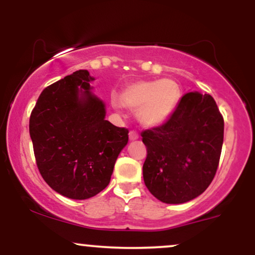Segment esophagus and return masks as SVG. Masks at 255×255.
Returning a JSON list of instances; mask_svg holds the SVG:
<instances>
[{
  "mask_svg": "<svg viewBox=\"0 0 255 255\" xmlns=\"http://www.w3.org/2000/svg\"><path fill=\"white\" fill-rule=\"evenodd\" d=\"M137 139H139V134H137L136 131L130 130L129 131V140H130V141H134V140H137Z\"/></svg>",
  "mask_w": 255,
  "mask_h": 255,
  "instance_id": "obj_1",
  "label": "esophagus"
}]
</instances>
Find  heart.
<instances>
[{"mask_svg": "<svg viewBox=\"0 0 255 255\" xmlns=\"http://www.w3.org/2000/svg\"><path fill=\"white\" fill-rule=\"evenodd\" d=\"M178 98L180 90L172 80H139L120 92L118 103L125 109L136 111L140 125L154 128L170 119Z\"/></svg>", "mask_w": 255, "mask_h": 255, "instance_id": "1", "label": "heart"}]
</instances>
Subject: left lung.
Segmentation results:
<instances>
[{"label":"left lung","mask_w":255,"mask_h":255,"mask_svg":"<svg viewBox=\"0 0 255 255\" xmlns=\"http://www.w3.org/2000/svg\"><path fill=\"white\" fill-rule=\"evenodd\" d=\"M144 182L158 200L183 204L206 191L217 171L224 120L210 95L188 92L164 125L141 133Z\"/></svg>","instance_id":"left-lung-1"}]
</instances>
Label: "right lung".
I'll use <instances>...</instances> for the list:
<instances>
[{
	"instance_id": "1",
	"label": "right lung",
	"mask_w": 255,
	"mask_h": 255,
	"mask_svg": "<svg viewBox=\"0 0 255 255\" xmlns=\"http://www.w3.org/2000/svg\"><path fill=\"white\" fill-rule=\"evenodd\" d=\"M89 71L80 69L43 90L30 118L34 157L44 181L69 199L95 197L110 182L128 130L105 120Z\"/></svg>"
}]
</instances>
